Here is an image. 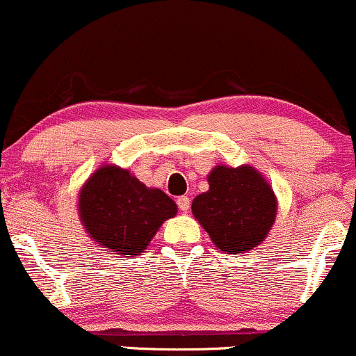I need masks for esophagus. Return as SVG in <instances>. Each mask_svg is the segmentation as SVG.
I'll list each match as a JSON object with an SVG mask.
<instances>
[{"label":"esophagus","instance_id":"1","mask_svg":"<svg viewBox=\"0 0 356 356\" xmlns=\"http://www.w3.org/2000/svg\"><path fill=\"white\" fill-rule=\"evenodd\" d=\"M177 206H179V209L182 211V213H187V211H189V208H191V199L187 196H181L177 199Z\"/></svg>","mask_w":356,"mask_h":356}]
</instances>
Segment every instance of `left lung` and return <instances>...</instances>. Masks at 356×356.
Here are the masks:
<instances>
[{
	"instance_id": "1",
	"label": "left lung",
	"mask_w": 356,
	"mask_h": 356,
	"mask_svg": "<svg viewBox=\"0 0 356 356\" xmlns=\"http://www.w3.org/2000/svg\"><path fill=\"white\" fill-rule=\"evenodd\" d=\"M208 184L194 197L193 214L218 250L243 255L259 247L277 216V197L264 175L250 165H216Z\"/></svg>"
}]
</instances>
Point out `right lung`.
Masks as SVG:
<instances>
[{"label":"right lung","instance_id":"add662e5","mask_svg":"<svg viewBox=\"0 0 356 356\" xmlns=\"http://www.w3.org/2000/svg\"><path fill=\"white\" fill-rule=\"evenodd\" d=\"M77 206L89 236L118 257L140 255L162 222L177 214L163 191L147 187L116 165L99 167L86 181Z\"/></svg>","mask_w":356,"mask_h":356}]
</instances>
